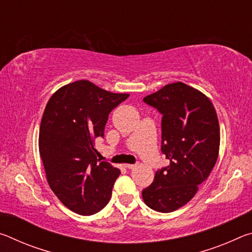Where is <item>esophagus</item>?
Returning a JSON list of instances; mask_svg holds the SVG:
<instances>
[{
	"label": "esophagus",
	"mask_w": 252,
	"mask_h": 252,
	"mask_svg": "<svg viewBox=\"0 0 252 252\" xmlns=\"http://www.w3.org/2000/svg\"><path fill=\"white\" fill-rule=\"evenodd\" d=\"M125 167L127 169H133L135 167V164H125Z\"/></svg>",
	"instance_id": "obj_1"
}]
</instances>
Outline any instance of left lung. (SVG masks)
<instances>
[{
	"mask_svg": "<svg viewBox=\"0 0 252 252\" xmlns=\"http://www.w3.org/2000/svg\"><path fill=\"white\" fill-rule=\"evenodd\" d=\"M144 103L162 114L161 151L170 161L142 190L149 208L172 212L190 201L207 180L219 153L220 127L208 97L182 82L164 85Z\"/></svg>",
	"mask_w": 252,
	"mask_h": 252,
	"instance_id": "obj_1",
	"label": "left lung"
}]
</instances>
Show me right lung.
<instances>
[{
  "label": "right lung",
  "instance_id": "right-lung-1",
  "mask_svg": "<svg viewBox=\"0 0 252 252\" xmlns=\"http://www.w3.org/2000/svg\"><path fill=\"white\" fill-rule=\"evenodd\" d=\"M127 97L80 80L59 89L45 106L39 149L46 179L60 201L75 213L94 215L110 201L121 172L97 160L94 143L104 136L111 111Z\"/></svg>",
  "mask_w": 252,
  "mask_h": 252
}]
</instances>
